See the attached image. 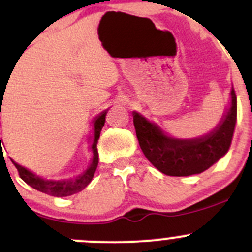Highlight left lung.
Returning <instances> with one entry per match:
<instances>
[{"label": "left lung", "mask_w": 252, "mask_h": 252, "mask_svg": "<svg viewBox=\"0 0 252 252\" xmlns=\"http://www.w3.org/2000/svg\"><path fill=\"white\" fill-rule=\"evenodd\" d=\"M221 124L206 136L196 139H175L147 119L133 113V125L142 152L160 172L167 176H190L204 172L228 152L237 121V95Z\"/></svg>", "instance_id": "obj_1"}]
</instances>
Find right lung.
<instances>
[{
  "label": "right lung",
  "instance_id": "right-lung-1",
  "mask_svg": "<svg viewBox=\"0 0 252 252\" xmlns=\"http://www.w3.org/2000/svg\"><path fill=\"white\" fill-rule=\"evenodd\" d=\"M1 100L2 97H1ZM2 108V107H1ZM105 115H107V111H103L94 121V139H93V143L91 145V149L93 153V159L91 162L90 167L82 173L79 177L74 178V180H64V181H49V180H43V178L38 177L37 175H33L32 172H30L29 170H27L23 166L18 165L17 162H14L12 160V162L17 167L18 173H19L20 178L24 181L25 183L29 184L30 187H32L36 190H40L42 193L48 194L52 196H58V198H63V196H69L72 194H76L79 191H81L82 189L86 188L87 184L92 181L93 175L95 172V168L98 166V150H97V143L98 139H99L100 131H102L103 126L105 123ZM0 119H1V113H0ZM0 144H1V133H0Z\"/></svg>",
  "mask_w": 252,
  "mask_h": 252
}]
</instances>
